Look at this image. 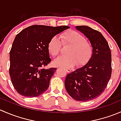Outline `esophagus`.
Segmentation results:
<instances>
[{
  "instance_id": "obj_1",
  "label": "esophagus",
  "mask_w": 121,
  "mask_h": 121,
  "mask_svg": "<svg viewBox=\"0 0 121 121\" xmlns=\"http://www.w3.org/2000/svg\"><path fill=\"white\" fill-rule=\"evenodd\" d=\"M66 71L67 72V73H70L71 69H69V68H67V69H66Z\"/></svg>"
}]
</instances>
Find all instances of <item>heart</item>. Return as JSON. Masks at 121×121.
Returning a JSON list of instances; mask_svg holds the SVG:
<instances>
[{
  "label": "heart",
  "mask_w": 121,
  "mask_h": 121,
  "mask_svg": "<svg viewBox=\"0 0 121 121\" xmlns=\"http://www.w3.org/2000/svg\"><path fill=\"white\" fill-rule=\"evenodd\" d=\"M60 39L61 41L54 36L48 42L47 48L52 56L56 57L60 53L61 42L63 46H70L67 52L68 56H61L55 59L54 65L67 68L73 67L77 64V66L82 67L89 61L92 56V48L84 36L77 31L69 30L62 34Z\"/></svg>",
  "instance_id": "b5f03b06"
}]
</instances>
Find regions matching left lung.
Listing matches in <instances>:
<instances>
[{
  "instance_id": "left-lung-1",
  "label": "left lung",
  "mask_w": 121,
  "mask_h": 121,
  "mask_svg": "<svg viewBox=\"0 0 121 121\" xmlns=\"http://www.w3.org/2000/svg\"><path fill=\"white\" fill-rule=\"evenodd\" d=\"M75 28L88 39L92 54L85 65L67 74L65 87L75 100L88 101L98 97L107 87L111 76V53L107 40L99 31L86 26Z\"/></svg>"
}]
</instances>
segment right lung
Masks as SVG:
<instances>
[{
    "label": "right lung",
    "instance_id": "1",
    "mask_svg": "<svg viewBox=\"0 0 121 121\" xmlns=\"http://www.w3.org/2000/svg\"><path fill=\"white\" fill-rule=\"evenodd\" d=\"M69 28L33 25L16 35L10 52L9 74L18 93L32 98L48 89L56 68H44L52 61L47 45L52 37Z\"/></svg>",
    "mask_w": 121,
    "mask_h": 121
}]
</instances>
